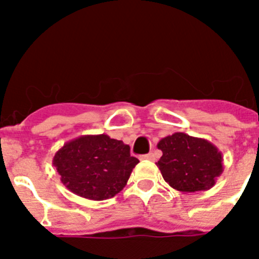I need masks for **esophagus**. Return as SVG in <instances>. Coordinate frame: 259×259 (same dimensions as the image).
I'll use <instances>...</instances> for the list:
<instances>
[{"label":"esophagus","mask_w":259,"mask_h":259,"mask_svg":"<svg viewBox=\"0 0 259 259\" xmlns=\"http://www.w3.org/2000/svg\"><path fill=\"white\" fill-rule=\"evenodd\" d=\"M141 159H149V161H154L155 159V157H154V154H153V153H148V154H144V155H141Z\"/></svg>","instance_id":"1"}]
</instances>
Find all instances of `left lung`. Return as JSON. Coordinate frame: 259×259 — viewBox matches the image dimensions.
<instances>
[{
    "mask_svg": "<svg viewBox=\"0 0 259 259\" xmlns=\"http://www.w3.org/2000/svg\"><path fill=\"white\" fill-rule=\"evenodd\" d=\"M157 162L164 182L183 193L207 191L223 172V154L210 141L175 132L157 144Z\"/></svg>",
    "mask_w": 259,
    "mask_h": 259,
    "instance_id": "obj_1",
    "label": "left lung"
}]
</instances>
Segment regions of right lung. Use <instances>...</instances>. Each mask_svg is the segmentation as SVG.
I'll list each match as a JSON object with an SVG mask.
<instances>
[{"label":"right lung","mask_w":259,"mask_h":259,"mask_svg":"<svg viewBox=\"0 0 259 259\" xmlns=\"http://www.w3.org/2000/svg\"><path fill=\"white\" fill-rule=\"evenodd\" d=\"M137 163L139 159L130 154V145L105 134L76 137L53 158V166L66 188L93 201L118 194Z\"/></svg>","instance_id":"add662e5"}]
</instances>
